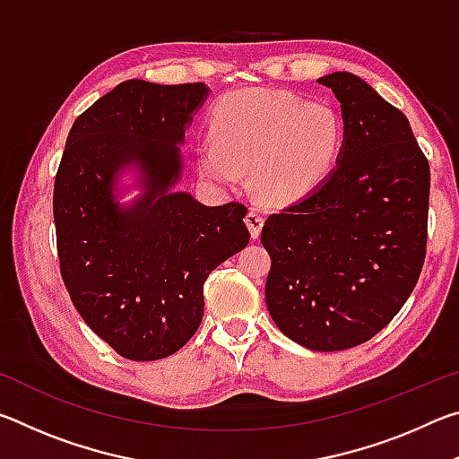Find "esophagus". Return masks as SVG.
I'll return each mask as SVG.
<instances>
[{"label":"esophagus","mask_w":459,"mask_h":459,"mask_svg":"<svg viewBox=\"0 0 459 459\" xmlns=\"http://www.w3.org/2000/svg\"><path fill=\"white\" fill-rule=\"evenodd\" d=\"M245 222H247V227H248V232H251V237H253V238H259L261 229H263V216H261L259 212L251 211V212L247 214Z\"/></svg>","instance_id":"34e87169"}]
</instances>
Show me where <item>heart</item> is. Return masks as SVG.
Here are the masks:
<instances>
[{"mask_svg": "<svg viewBox=\"0 0 459 459\" xmlns=\"http://www.w3.org/2000/svg\"><path fill=\"white\" fill-rule=\"evenodd\" d=\"M344 142L340 113L324 100L235 91L214 105L211 137L198 145V169L219 186H232L251 169V188L261 202L290 206L328 180Z\"/></svg>", "mask_w": 459, "mask_h": 459, "instance_id": "b5f03b06", "label": "heart"}]
</instances>
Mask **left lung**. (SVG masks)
<instances>
[{
	"instance_id": "1",
	"label": "left lung",
	"mask_w": 459,
	"mask_h": 459,
	"mask_svg": "<svg viewBox=\"0 0 459 459\" xmlns=\"http://www.w3.org/2000/svg\"><path fill=\"white\" fill-rule=\"evenodd\" d=\"M317 82L340 100L344 150L312 196L271 214L265 301L287 338L317 352L370 340L421 273L429 164L405 115L352 73Z\"/></svg>"
}]
</instances>
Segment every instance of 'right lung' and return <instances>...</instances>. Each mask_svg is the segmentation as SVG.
Segmentation results:
<instances>
[{"label": "right lung", "mask_w": 459, "mask_h": 459, "mask_svg": "<svg viewBox=\"0 0 459 459\" xmlns=\"http://www.w3.org/2000/svg\"><path fill=\"white\" fill-rule=\"evenodd\" d=\"M211 89L126 81L68 134L54 182L62 279L89 328L123 359L174 354L204 316V281L248 243L247 208L176 190L182 145ZM130 198L127 199L126 196Z\"/></svg>", "instance_id": "right-lung-1"}]
</instances>
